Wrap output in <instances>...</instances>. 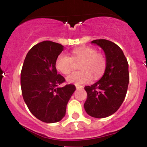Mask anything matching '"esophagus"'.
I'll return each instance as SVG.
<instances>
[{
    "label": "esophagus",
    "mask_w": 147,
    "mask_h": 147,
    "mask_svg": "<svg viewBox=\"0 0 147 147\" xmlns=\"http://www.w3.org/2000/svg\"><path fill=\"white\" fill-rule=\"evenodd\" d=\"M84 86L82 85H76V88H77V89H80V88H82Z\"/></svg>",
    "instance_id": "34e87169"
}]
</instances>
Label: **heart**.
Returning <instances> with one entry per match:
<instances>
[{
    "instance_id": "b5f03b06",
    "label": "heart",
    "mask_w": 147,
    "mask_h": 147,
    "mask_svg": "<svg viewBox=\"0 0 147 147\" xmlns=\"http://www.w3.org/2000/svg\"><path fill=\"white\" fill-rule=\"evenodd\" d=\"M73 60H82L79 65L81 70L72 72L66 78L68 82L75 84L88 83L92 77L99 78L104 73L106 66V57L103 54L97 52L92 47L85 46L74 50L72 57L61 53L55 61V67L61 73L68 75L72 70Z\"/></svg>"
}]
</instances>
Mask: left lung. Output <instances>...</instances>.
<instances>
[{"label":"left lung","instance_id":"obj_1","mask_svg":"<svg viewBox=\"0 0 147 147\" xmlns=\"http://www.w3.org/2000/svg\"><path fill=\"white\" fill-rule=\"evenodd\" d=\"M92 43L104 50L106 66L98 82L84 88L88 95L84 109L91 117L104 118L115 113L125 99L129 82V63L122 49L113 42L97 39Z\"/></svg>","mask_w":147,"mask_h":147}]
</instances>
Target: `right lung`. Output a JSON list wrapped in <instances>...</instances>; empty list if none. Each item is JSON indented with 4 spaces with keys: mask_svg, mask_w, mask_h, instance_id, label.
Listing matches in <instances>:
<instances>
[{
    "mask_svg": "<svg viewBox=\"0 0 147 147\" xmlns=\"http://www.w3.org/2000/svg\"><path fill=\"white\" fill-rule=\"evenodd\" d=\"M64 47L45 41L34 45L27 54L21 72L22 95L30 112L46 123L60 121L69 99L76 90L73 84L59 88L65 79L57 73L55 61Z\"/></svg>",
    "mask_w": 147,
    "mask_h": 147,
    "instance_id": "1",
    "label": "right lung"
}]
</instances>
